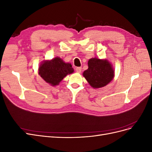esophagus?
Here are the masks:
<instances>
[{"instance_id": "esophagus-1", "label": "esophagus", "mask_w": 152, "mask_h": 152, "mask_svg": "<svg viewBox=\"0 0 152 152\" xmlns=\"http://www.w3.org/2000/svg\"><path fill=\"white\" fill-rule=\"evenodd\" d=\"M82 71V68L81 67H77L76 68V72L78 73H80Z\"/></svg>"}]
</instances>
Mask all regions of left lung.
Here are the masks:
<instances>
[{"mask_svg": "<svg viewBox=\"0 0 152 152\" xmlns=\"http://www.w3.org/2000/svg\"><path fill=\"white\" fill-rule=\"evenodd\" d=\"M88 69L83 75L94 88H100L107 85L114 77V71L107 60L91 58L88 61Z\"/></svg>", "mask_w": 152, "mask_h": 152, "instance_id": "8db88e82", "label": "left lung"}]
</instances>
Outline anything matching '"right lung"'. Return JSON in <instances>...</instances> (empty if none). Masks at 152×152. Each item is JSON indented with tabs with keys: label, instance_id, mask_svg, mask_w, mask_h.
Wrapping results in <instances>:
<instances>
[{
	"label": "right lung",
	"instance_id": "right-lung-1",
	"mask_svg": "<svg viewBox=\"0 0 152 152\" xmlns=\"http://www.w3.org/2000/svg\"><path fill=\"white\" fill-rule=\"evenodd\" d=\"M39 73L42 79L52 86H56L68 74L73 72L70 63H65L61 58H55L44 61L39 68Z\"/></svg>",
	"mask_w": 152,
	"mask_h": 152
}]
</instances>
